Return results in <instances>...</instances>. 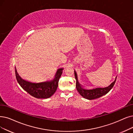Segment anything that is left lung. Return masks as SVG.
<instances>
[{
  "instance_id": "obj_1",
  "label": "left lung",
  "mask_w": 133,
  "mask_h": 133,
  "mask_svg": "<svg viewBox=\"0 0 133 133\" xmlns=\"http://www.w3.org/2000/svg\"><path fill=\"white\" fill-rule=\"evenodd\" d=\"M74 74H75V79L76 80V87L77 91L82 97L88 100H92L100 98L103 95L107 94L110 90L112 88L116 81L117 76L114 82L111 83L109 86L104 87H96L92 89L84 88V87L79 83L78 81L77 73L74 70Z\"/></svg>"
}]
</instances>
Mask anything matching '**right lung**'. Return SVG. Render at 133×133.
<instances>
[{"instance_id": "add662e5", "label": "right lung", "mask_w": 133, "mask_h": 133, "mask_svg": "<svg viewBox=\"0 0 133 133\" xmlns=\"http://www.w3.org/2000/svg\"><path fill=\"white\" fill-rule=\"evenodd\" d=\"M64 68L58 69L54 78L51 80L39 83H34L26 81L21 77L15 66V74L17 81L24 91L31 96L38 99L50 98L57 89L58 81L61 76Z\"/></svg>"}]
</instances>
